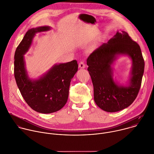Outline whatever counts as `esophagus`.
<instances>
[{
	"label": "esophagus",
	"mask_w": 154,
	"mask_h": 154,
	"mask_svg": "<svg viewBox=\"0 0 154 154\" xmlns=\"http://www.w3.org/2000/svg\"><path fill=\"white\" fill-rule=\"evenodd\" d=\"M79 67L80 69H85V64L83 61H81L79 63Z\"/></svg>",
	"instance_id": "esophagus-1"
}]
</instances>
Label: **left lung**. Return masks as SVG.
<instances>
[{
	"mask_svg": "<svg viewBox=\"0 0 154 154\" xmlns=\"http://www.w3.org/2000/svg\"><path fill=\"white\" fill-rule=\"evenodd\" d=\"M120 56H127L132 61L126 85L120 84L113 77L112 66ZM87 64L93 85L94 100L100 108L106 112H117L134 101L140 88L144 62L139 45L126 32L117 31L108 43L90 54Z\"/></svg>",
	"mask_w": 154,
	"mask_h": 154,
	"instance_id": "1",
	"label": "left lung"
}]
</instances>
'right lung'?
I'll use <instances>...</instances> for the list:
<instances>
[{
    "label": "right lung",
    "instance_id": "obj_1",
    "mask_svg": "<svg viewBox=\"0 0 154 154\" xmlns=\"http://www.w3.org/2000/svg\"><path fill=\"white\" fill-rule=\"evenodd\" d=\"M51 29L49 26L29 29L16 49L14 76L26 102L37 112L48 114L61 109L66 103L70 82L78 71L76 60L54 64L37 79L29 77L24 55L30 49L37 33Z\"/></svg>",
    "mask_w": 154,
    "mask_h": 154
}]
</instances>
